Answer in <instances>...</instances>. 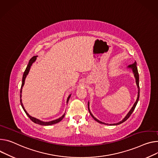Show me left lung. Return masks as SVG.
Listing matches in <instances>:
<instances>
[{"instance_id":"obj_1","label":"left lung","mask_w":158,"mask_h":158,"mask_svg":"<svg viewBox=\"0 0 158 158\" xmlns=\"http://www.w3.org/2000/svg\"><path fill=\"white\" fill-rule=\"evenodd\" d=\"M127 68H128V69H132V70L133 74H134V77H135V82H136L137 86V89H138V92H137V99H136L135 102L134 103V104L133 106H132V108L130 110V111H129L128 112V113L126 114V116H125V117H124V118H123L120 122H118V123H110V124H108V123H104V122H101V121H99V120H98L96 117H94L93 116V114L91 113V111H90V109H89V102H88V110H89V113H90V114L91 115V117L93 118V119H94L95 121H96L97 122H98V123H99L105 124V125H119V124H120V123H122L124 122L125 121H126V120L129 118V117H130V116L131 115V114H132V112L134 111V109H135V106H136V105H137V103H138L139 99V94H140V88H139V73H138V70H137V63H136V62L135 61V62H134L133 64L130 65H128V66L127 67Z\"/></svg>"}]
</instances>
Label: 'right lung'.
<instances>
[{
  "instance_id": "1",
  "label": "right lung",
  "mask_w": 158,
  "mask_h": 158,
  "mask_svg": "<svg viewBox=\"0 0 158 158\" xmlns=\"http://www.w3.org/2000/svg\"><path fill=\"white\" fill-rule=\"evenodd\" d=\"M37 56H38L37 55H36V56H33L32 57V58L30 60L29 63H28V64H27V67H26V70H25V71H24V74H23V79H22V84H21V91H20V103H21V106H22L23 110L24 111V112L26 113V114H27V117H29V118L31 120V121H33L34 123H37V124H39V125H45V126H47V125H51L55 124V123H57L60 122L63 119V118L64 117L65 113L63 114V115H62V117H60V118H57V119H55V120H52V121H49V122H44V121H41V120H39V119H37V118H35V117H33L30 116V114H28V113L26 111V110H25V108H24V106H23V103H22V99H21V97H22V89H23V87L24 86V85L25 79H26V76H27L28 73H29V72H30V68H31L32 64L36 61V57H37ZM70 96H71V94L68 96V98H67V102H67V103H68V102H69V99H70Z\"/></svg>"
}]
</instances>
